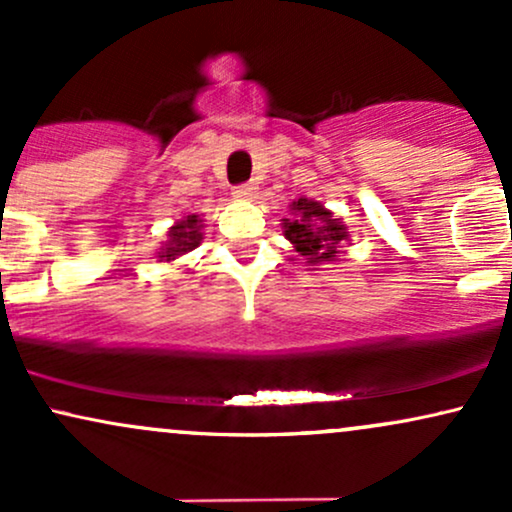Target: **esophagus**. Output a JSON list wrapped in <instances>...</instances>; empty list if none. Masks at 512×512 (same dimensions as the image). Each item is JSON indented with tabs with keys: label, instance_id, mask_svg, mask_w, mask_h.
<instances>
[{
	"label": "esophagus",
	"instance_id": "esophagus-1",
	"mask_svg": "<svg viewBox=\"0 0 512 512\" xmlns=\"http://www.w3.org/2000/svg\"><path fill=\"white\" fill-rule=\"evenodd\" d=\"M257 190H260V187H257L255 182H245V185L236 187V192H233V195H236L238 199H252V197H257Z\"/></svg>",
	"mask_w": 512,
	"mask_h": 512
}]
</instances>
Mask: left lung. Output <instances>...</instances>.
Listing matches in <instances>:
<instances>
[{"label": "left lung", "mask_w": 512, "mask_h": 512, "mask_svg": "<svg viewBox=\"0 0 512 512\" xmlns=\"http://www.w3.org/2000/svg\"><path fill=\"white\" fill-rule=\"evenodd\" d=\"M291 216L281 219L284 236L293 245V250L303 257L305 264L313 269L325 267V264L339 262V248L349 243V231L346 223L334 216L330 209L315 199L301 197L291 202Z\"/></svg>", "instance_id": "1"}]
</instances>
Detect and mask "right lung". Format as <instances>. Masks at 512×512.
I'll list each match as a JSON object with an SVG mask.
<instances>
[{"label":"right lung","instance_id":"right-lung-1","mask_svg":"<svg viewBox=\"0 0 512 512\" xmlns=\"http://www.w3.org/2000/svg\"><path fill=\"white\" fill-rule=\"evenodd\" d=\"M204 240V219L199 214H187L182 216L168 228L166 240L158 248L156 257L158 262H175L178 257L187 255L197 248Z\"/></svg>","mask_w":512,"mask_h":512}]
</instances>
